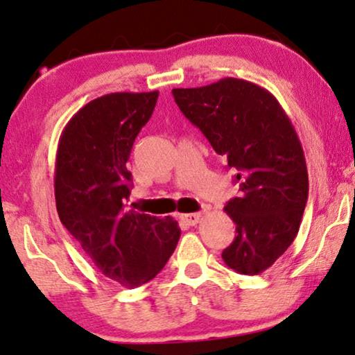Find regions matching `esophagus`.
<instances>
[{
	"instance_id": "1",
	"label": "esophagus",
	"mask_w": 355,
	"mask_h": 355,
	"mask_svg": "<svg viewBox=\"0 0 355 355\" xmlns=\"http://www.w3.org/2000/svg\"><path fill=\"white\" fill-rule=\"evenodd\" d=\"M200 216H202V214H200V211H198V214H184V215L180 216V218H182L188 226H194V225L199 223Z\"/></svg>"
}]
</instances>
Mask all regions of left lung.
I'll use <instances>...</instances> for the list:
<instances>
[{
	"label": "left lung",
	"mask_w": 355,
	"mask_h": 355,
	"mask_svg": "<svg viewBox=\"0 0 355 355\" xmlns=\"http://www.w3.org/2000/svg\"><path fill=\"white\" fill-rule=\"evenodd\" d=\"M172 94L236 172L239 196L225 211L237 234L221 258L239 274L257 276L292 244L308 200V168L292 121L271 92L245 79L223 78Z\"/></svg>",
	"instance_id": "obj_1"
}]
</instances>
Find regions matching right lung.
Masks as SVG:
<instances>
[{
	"label": "right lung",
	"instance_id": "add662e5",
	"mask_svg": "<svg viewBox=\"0 0 355 355\" xmlns=\"http://www.w3.org/2000/svg\"><path fill=\"white\" fill-rule=\"evenodd\" d=\"M159 92H114L92 100L63 129L55 156V205L62 225L102 274L140 287L166 266L182 231L171 216L127 210L132 146Z\"/></svg>",
	"mask_w": 355,
	"mask_h": 355
}]
</instances>
